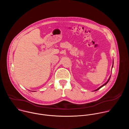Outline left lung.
Masks as SVG:
<instances>
[{
	"instance_id": "8db88e82",
	"label": "left lung",
	"mask_w": 129,
	"mask_h": 129,
	"mask_svg": "<svg viewBox=\"0 0 129 129\" xmlns=\"http://www.w3.org/2000/svg\"><path fill=\"white\" fill-rule=\"evenodd\" d=\"M113 63H113H113H112V67H113ZM110 78H111V76H110V77H109V79H108V81H107V82H106V83H105V84H103V85H102V86H101V87H99V88H98V89H96V90H94V91H97V90H99V89H100V88H102V87H103V86H105V85H106V84H107V83H108V82H109V80H110Z\"/></svg>"
}]
</instances>
